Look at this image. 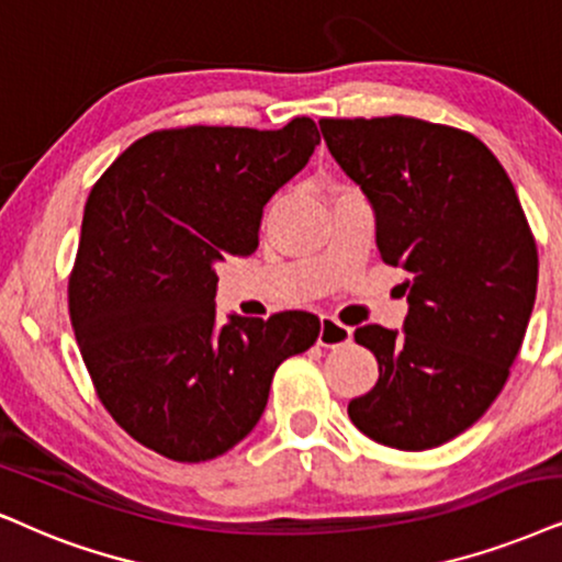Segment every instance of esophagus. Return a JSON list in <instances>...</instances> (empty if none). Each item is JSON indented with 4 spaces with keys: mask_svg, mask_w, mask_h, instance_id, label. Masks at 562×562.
Segmentation results:
<instances>
[{
    "mask_svg": "<svg viewBox=\"0 0 562 562\" xmlns=\"http://www.w3.org/2000/svg\"><path fill=\"white\" fill-rule=\"evenodd\" d=\"M352 339V329L350 326L339 324L337 318L324 316L322 318V329H318V345L322 347H339L347 345Z\"/></svg>",
    "mask_w": 562,
    "mask_h": 562,
    "instance_id": "1",
    "label": "esophagus"
}]
</instances>
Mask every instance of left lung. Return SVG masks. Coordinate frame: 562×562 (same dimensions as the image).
I'll return each mask as SVG.
<instances>
[{"mask_svg":"<svg viewBox=\"0 0 562 562\" xmlns=\"http://www.w3.org/2000/svg\"><path fill=\"white\" fill-rule=\"evenodd\" d=\"M318 124L371 202L381 259L407 272L404 334L355 329L379 381L347 415L381 446L436 449L485 415L521 350L539 274L529 220L470 132L409 116Z\"/></svg>","mask_w":562,"mask_h":562,"instance_id":"left-lung-1","label":"left lung"}]
</instances>
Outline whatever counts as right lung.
<instances>
[{
    "mask_svg": "<svg viewBox=\"0 0 562 562\" xmlns=\"http://www.w3.org/2000/svg\"><path fill=\"white\" fill-rule=\"evenodd\" d=\"M322 142L282 130L145 134L95 181L69 274V318L98 400L137 443L196 464L259 423L282 360L316 342L305 311L215 326V267L259 246L265 204Z\"/></svg>",
    "mask_w": 562,
    "mask_h": 562,
    "instance_id": "obj_1",
    "label": "right lung"
}]
</instances>
